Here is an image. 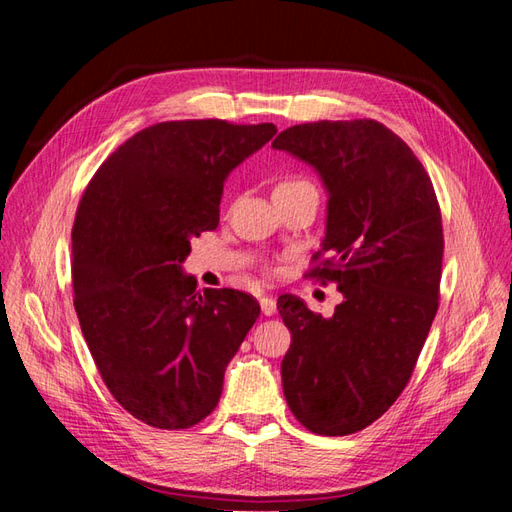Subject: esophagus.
Segmentation results:
<instances>
[{"label":"esophagus","mask_w":512,"mask_h":512,"mask_svg":"<svg viewBox=\"0 0 512 512\" xmlns=\"http://www.w3.org/2000/svg\"><path fill=\"white\" fill-rule=\"evenodd\" d=\"M259 306H262V314H266V317H273L277 312V301L273 297H262L259 299Z\"/></svg>","instance_id":"1"}]
</instances>
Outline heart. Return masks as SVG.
I'll return each instance as SVG.
<instances>
[{"instance_id":"heart-1","label":"heart","mask_w":512,"mask_h":512,"mask_svg":"<svg viewBox=\"0 0 512 512\" xmlns=\"http://www.w3.org/2000/svg\"><path fill=\"white\" fill-rule=\"evenodd\" d=\"M299 187H312V182L301 178V176H288V178L277 182L275 191H288V189H299Z\"/></svg>"}]
</instances>
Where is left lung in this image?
<instances>
[{"label": "left lung", "instance_id": "8db88e82", "mask_svg": "<svg viewBox=\"0 0 512 512\" xmlns=\"http://www.w3.org/2000/svg\"><path fill=\"white\" fill-rule=\"evenodd\" d=\"M284 149L319 171L328 224L306 277L334 281L330 319L295 295L277 310L292 334L281 361L290 411L319 436L369 427L407 387L442 277V215L431 178L405 140L372 118L288 127Z\"/></svg>", "mask_w": 512, "mask_h": 512}]
</instances>
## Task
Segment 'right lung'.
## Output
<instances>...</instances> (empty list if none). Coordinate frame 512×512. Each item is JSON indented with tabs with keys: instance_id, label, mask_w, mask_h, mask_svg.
Returning <instances> with one entry per match:
<instances>
[{
	"instance_id": "obj_1",
	"label": "right lung",
	"mask_w": 512,
	"mask_h": 512,
	"mask_svg": "<svg viewBox=\"0 0 512 512\" xmlns=\"http://www.w3.org/2000/svg\"><path fill=\"white\" fill-rule=\"evenodd\" d=\"M277 134L220 118L156 123L94 173L72 226L74 310L110 394L156 429L217 407L224 372L259 317L253 295L195 290L191 237L220 222L224 180Z\"/></svg>"
}]
</instances>
